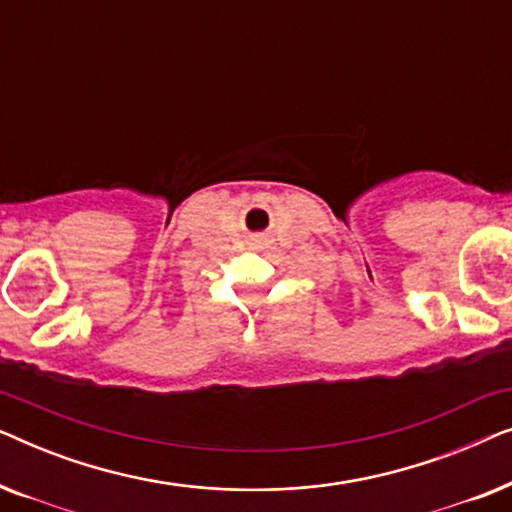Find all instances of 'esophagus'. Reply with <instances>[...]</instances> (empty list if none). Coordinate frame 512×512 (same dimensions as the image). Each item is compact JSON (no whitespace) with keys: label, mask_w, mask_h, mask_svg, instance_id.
<instances>
[{"label":"esophagus","mask_w":512,"mask_h":512,"mask_svg":"<svg viewBox=\"0 0 512 512\" xmlns=\"http://www.w3.org/2000/svg\"><path fill=\"white\" fill-rule=\"evenodd\" d=\"M254 244H256V247H263V244H265V240H263V237H258V240H256Z\"/></svg>","instance_id":"34e87169"}]
</instances>
